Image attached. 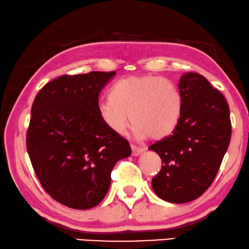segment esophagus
I'll use <instances>...</instances> for the list:
<instances>
[{
	"label": "esophagus",
	"instance_id": "34e87169",
	"mask_svg": "<svg viewBox=\"0 0 249 249\" xmlns=\"http://www.w3.org/2000/svg\"><path fill=\"white\" fill-rule=\"evenodd\" d=\"M132 155L133 157H137V155H140L141 153H143L144 151H145V148L144 147H139L136 145H132Z\"/></svg>",
	"mask_w": 249,
	"mask_h": 249
}]
</instances>
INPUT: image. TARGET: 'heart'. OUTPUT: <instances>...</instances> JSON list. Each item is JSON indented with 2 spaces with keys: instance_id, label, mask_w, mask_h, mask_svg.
<instances>
[{
  "instance_id": "obj_1",
  "label": "heart",
  "mask_w": 249,
  "mask_h": 249,
  "mask_svg": "<svg viewBox=\"0 0 249 249\" xmlns=\"http://www.w3.org/2000/svg\"><path fill=\"white\" fill-rule=\"evenodd\" d=\"M183 101L171 81L159 76L126 77L98 107L99 117L115 134L123 135L131 123L137 137L160 140L179 125ZM130 118H128V115Z\"/></svg>"
}]
</instances>
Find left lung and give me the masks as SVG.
<instances>
[{
    "label": "left lung",
    "mask_w": 249,
    "mask_h": 249,
    "mask_svg": "<svg viewBox=\"0 0 249 249\" xmlns=\"http://www.w3.org/2000/svg\"><path fill=\"white\" fill-rule=\"evenodd\" d=\"M183 110L171 135L148 147L160 155L161 171L152 180L159 198L185 203L210 187L231 143V110L224 95L196 72L181 77Z\"/></svg>",
    "instance_id": "1"
}]
</instances>
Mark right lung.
I'll list each match as a JSON object with an SVG mask.
<instances>
[{
	"label": "right lung",
	"mask_w": 249,
	"mask_h": 249,
	"mask_svg": "<svg viewBox=\"0 0 249 249\" xmlns=\"http://www.w3.org/2000/svg\"><path fill=\"white\" fill-rule=\"evenodd\" d=\"M115 71L64 75L40 89L32 104L27 150L48 195L72 209L97 206L108 191L110 173L131 155L124 137L98 114V98Z\"/></svg>",
	"instance_id": "1"
}]
</instances>
